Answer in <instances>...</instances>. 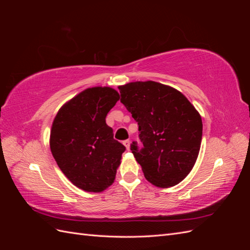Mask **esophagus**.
Returning <instances> with one entry per match:
<instances>
[{
  "label": "esophagus",
  "instance_id": "esophagus-1",
  "mask_svg": "<svg viewBox=\"0 0 250 250\" xmlns=\"http://www.w3.org/2000/svg\"><path fill=\"white\" fill-rule=\"evenodd\" d=\"M123 144H124V146L126 147V149L129 150V148H130V141L129 140H125L123 142Z\"/></svg>",
  "mask_w": 250,
  "mask_h": 250
}]
</instances>
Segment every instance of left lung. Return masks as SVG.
Masks as SVG:
<instances>
[{"instance_id": "left-lung-1", "label": "left lung", "mask_w": 250, "mask_h": 250, "mask_svg": "<svg viewBox=\"0 0 250 250\" xmlns=\"http://www.w3.org/2000/svg\"><path fill=\"white\" fill-rule=\"evenodd\" d=\"M122 102L139 125L140 149H130L151 184L168 188L179 184L194 167L200 150L202 121L177 89L154 81L119 86Z\"/></svg>"}]
</instances>
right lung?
<instances>
[{"instance_id": "right-lung-1", "label": "right lung", "mask_w": 250, "mask_h": 250, "mask_svg": "<svg viewBox=\"0 0 250 250\" xmlns=\"http://www.w3.org/2000/svg\"><path fill=\"white\" fill-rule=\"evenodd\" d=\"M118 100V92L110 87L87 88L64 104L53 121V157L64 175L84 191L108 188L126 150L105 121Z\"/></svg>"}]
</instances>
